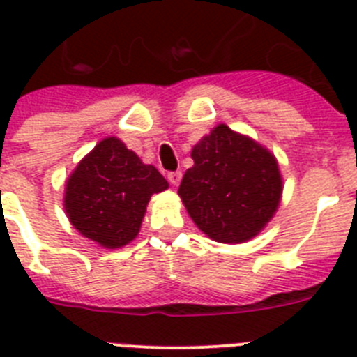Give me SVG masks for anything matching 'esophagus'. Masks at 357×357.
<instances>
[{"label": "esophagus", "mask_w": 357, "mask_h": 357, "mask_svg": "<svg viewBox=\"0 0 357 357\" xmlns=\"http://www.w3.org/2000/svg\"><path fill=\"white\" fill-rule=\"evenodd\" d=\"M168 181L172 185H178L182 181V172H172L168 173Z\"/></svg>", "instance_id": "obj_1"}]
</instances>
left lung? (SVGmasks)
<instances>
[{"instance_id":"obj_1","label":"left lung","mask_w":357,"mask_h":357,"mask_svg":"<svg viewBox=\"0 0 357 357\" xmlns=\"http://www.w3.org/2000/svg\"><path fill=\"white\" fill-rule=\"evenodd\" d=\"M193 168L178 188L198 229L220 243L255 238L275 214L282 178L273 153L254 139L218 125L191 151Z\"/></svg>"}]
</instances>
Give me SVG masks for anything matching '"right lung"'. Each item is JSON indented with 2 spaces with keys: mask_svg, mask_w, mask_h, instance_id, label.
I'll list each match as a JSON object with an SVG mask.
<instances>
[{
  "mask_svg": "<svg viewBox=\"0 0 357 357\" xmlns=\"http://www.w3.org/2000/svg\"><path fill=\"white\" fill-rule=\"evenodd\" d=\"M164 189L168 181L155 166L144 164L118 137H105L69 175L66 214L100 247H125L139 234L151 195Z\"/></svg>",
  "mask_w": 357,
  "mask_h": 357,
  "instance_id": "right-lung-1",
  "label": "right lung"
}]
</instances>
